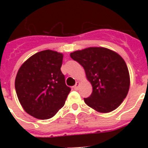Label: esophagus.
I'll list each match as a JSON object with an SVG mask.
<instances>
[{
  "label": "esophagus",
  "instance_id": "esophagus-1",
  "mask_svg": "<svg viewBox=\"0 0 148 148\" xmlns=\"http://www.w3.org/2000/svg\"><path fill=\"white\" fill-rule=\"evenodd\" d=\"M79 84H80V83H79V82H77L76 84H75V85L74 86V87H73L75 90H78V87H79Z\"/></svg>",
  "mask_w": 148,
  "mask_h": 148
}]
</instances>
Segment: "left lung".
Listing matches in <instances>:
<instances>
[{"mask_svg":"<svg viewBox=\"0 0 148 148\" xmlns=\"http://www.w3.org/2000/svg\"><path fill=\"white\" fill-rule=\"evenodd\" d=\"M70 57L79 63L92 86L84 102L100 113H109L122 103L130 87L126 63L119 54L104 47H90L73 52Z\"/></svg>","mask_w":148,"mask_h":148,"instance_id":"obj_1","label":"left lung"}]
</instances>
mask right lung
<instances>
[{
	"label": "right lung",
	"instance_id": "right-lung-1",
	"mask_svg": "<svg viewBox=\"0 0 148 148\" xmlns=\"http://www.w3.org/2000/svg\"><path fill=\"white\" fill-rule=\"evenodd\" d=\"M63 55L53 50L35 53L21 66L15 87L28 114L39 119L52 118L64 105L70 93L61 73Z\"/></svg>",
	"mask_w": 148,
	"mask_h": 148
}]
</instances>
